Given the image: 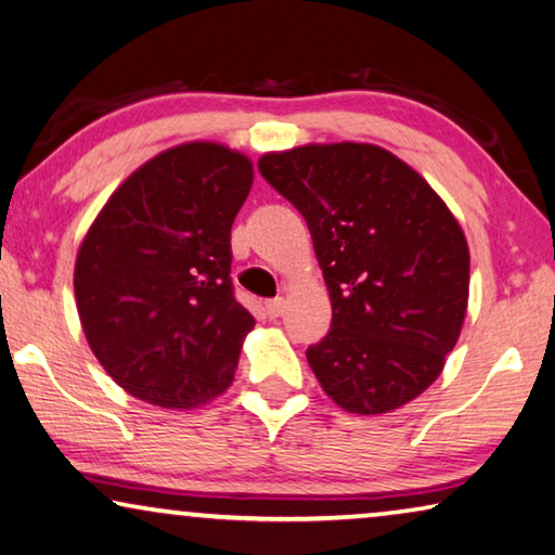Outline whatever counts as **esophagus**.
Returning <instances> with one entry per match:
<instances>
[{
	"mask_svg": "<svg viewBox=\"0 0 555 555\" xmlns=\"http://www.w3.org/2000/svg\"><path fill=\"white\" fill-rule=\"evenodd\" d=\"M284 309H286V301L284 298H271V301H267V313L271 315V319H279L281 313H284Z\"/></svg>",
	"mask_w": 555,
	"mask_h": 555,
	"instance_id": "esophagus-1",
	"label": "esophagus"
}]
</instances>
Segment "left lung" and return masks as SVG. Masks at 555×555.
<instances>
[{"label": "left lung", "mask_w": 555, "mask_h": 555, "mask_svg": "<svg viewBox=\"0 0 555 555\" xmlns=\"http://www.w3.org/2000/svg\"><path fill=\"white\" fill-rule=\"evenodd\" d=\"M259 172L304 215L328 286L331 331L306 350L325 395L356 415L415 400L467 315L460 222L422 175L377 145L267 153Z\"/></svg>", "instance_id": "obj_1"}]
</instances>
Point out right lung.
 Wrapping results in <instances>:
<instances>
[{
  "label": "right lung",
  "instance_id": "obj_1",
  "mask_svg": "<svg viewBox=\"0 0 555 555\" xmlns=\"http://www.w3.org/2000/svg\"><path fill=\"white\" fill-rule=\"evenodd\" d=\"M251 180V160L230 147H170L113 192L83 236L74 292L86 340L133 398L190 410L232 385L254 328L230 276Z\"/></svg>",
  "mask_w": 555,
  "mask_h": 555
}]
</instances>
